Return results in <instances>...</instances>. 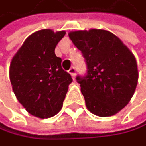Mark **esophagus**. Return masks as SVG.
<instances>
[{
    "label": "esophagus",
    "mask_w": 146,
    "mask_h": 146,
    "mask_svg": "<svg viewBox=\"0 0 146 146\" xmlns=\"http://www.w3.org/2000/svg\"><path fill=\"white\" fill-rule=\"evenodd\" d=\"M69 74L72 75V79L75 78V75H76V68L75 67H72L71 69L69 70Z\"/></svg>",
    "instance_id": "obj_1"
}]
</instances>
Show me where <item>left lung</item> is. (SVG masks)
I'll return each instance as SVG.
<instances>
[{
    "instance_id": "obj_1",
    "label": "left lung",
    "mask_w": 146,
    "mask_h": 146,
    "mask_svg": "<svg viewBox=\"0 0 146 146\" xmlns=\"http://www.w3.org/2000/svg\"><path fill=\"white\" fill-rule=\"evenodd\" d=\"M86 63V74L76 76L86 107L101 117L117 113L131 100L138 82L136 60L113 33L104 30L69 33Z\"/></svg>"
}]
</instances>
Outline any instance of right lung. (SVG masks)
<instances>
[{"mask_svg": "<svg viewBox=\"0 0 146 146\" xmlns=\"http://www.w3.org/2000/svg\"><path fill=\"white\" fill-rule=\"evenodd\" d=\"M64 35L63 31H38L25 40L11 62L10 80L16 97L29 113L39 118L59 113L72 82L54 52Z\"/></svg>", "mask_w": 146, "mask_h": 146, "instance_id": "1", "label": "right lung"}]
</instances>
